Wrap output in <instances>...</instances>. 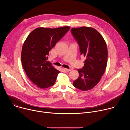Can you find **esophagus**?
<instances>
[{
    "label": "esophagus",
    "instance_id": "esophagus-1",
    "mask_svg": "<svg viewBox=\"0 0 130 130\" xmlns=\"http://www.w3.org/2000/svg\"><path fill=\"white\" fill-rule=\"evenodd\" d=\"M65 71H70V69H67V68H64V69H63Z\"/></svg>",
    "mask_w": 130,
    "mask_h": 130
}]
</instances>
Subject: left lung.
Returning a JSON list of instances; mask_svg holds the SVG:
<instances>
[{
	"instance_id": "1",
	"label": "left lung",
	"mask_w": 130,
	"mask_h": 130,
	"mask_svg": "<svg viewBox=\"0 0 130 130\" xmlns=\"http://www.w3.org/2000/svg\"><path fill=\"white\" fill-rule=\"evenodd\" d=\"M71 32L79 45L81 54L86 58L82 69H78L79 76L73 85L81 90H88L99 82L105 72L108 54L106 44L93 28H73Z\"/></svg>"
}]
</instances>
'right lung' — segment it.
<instances>
[{"label":"right lung","mask_w":130,"mask_h":130,"mask_svg":"<svg viewBox=\"0 0 130 130\" xmlns=\"http://www.w3.org/2000/svg\"><path fill=\"white\" fill-rule=\"evenodd\" d=\"M69 29V26L38 28L26 39L22 50V65L29 79L38 87L46 88L54 84L60 71L47 61V55Z\"/></svg>","instance_id":"1"}]
</instances>
